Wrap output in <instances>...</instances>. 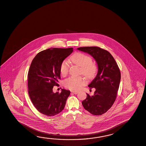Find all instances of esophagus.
I'll use <instances>...</instances> for the list:
<instances>
[{
    "label": "esophagus",
    "mask_w": 146,
    "mask_h": 146,
    "mask_svg": "<svg viewBox=\"0 0 146 146\" xmlns=\"http://www.w3.org/2000/svg\"><path fill=\"white\" fill-rule=\"evenodd\" d=\"M71 92L72 93H73V94H78V91H72Z\"/></svg>",
    "instance_id": "34e87169"
}]
</instances>
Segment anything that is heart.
Here are the masks:
<instances>
[{
	"instance_id": "obj_1",
	"label": "heart",
	"mask_w": 146,
	"mask_h": 146,
	"mask_svg": "<svg viewBox=\"0 0 146 146\" xmlns=\"http://www.w3.org/2000/svg\"><path fill=\"white\" fill-rule=\"evenodd\" d=\"M71 60L73 63L81 66V74L84 75L88 79L94 78L97 71L96 65L92 62L91 56L81 52H76L72 55ZM69 65L68 62L64 60L60 66V73L65 76L68 73ZM86 81L82 76H72L66 79L64 82L65 88L72 91H78L86 84Z\"/></svg>"
}]
</instances>
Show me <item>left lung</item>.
<instances>
[{"mask_svg": "<svg viewBox=\"0 0 146 146\" xmlns=\"http://www.w3.org/2000/svg\"><path fill=\"white\" fill-rule=\"evenodd\" d=\"M92 55L97 62L98 73L89 88H95L94 95L87 94L83 107L94 115H102L109 110L116 98L120 84V70L113 56L107 50L97 46L78 48Z\"/></svg>", "mask_w": 146, "mask_h": 146, "instance_id": "1", "label": "left lung"}]
</instances>
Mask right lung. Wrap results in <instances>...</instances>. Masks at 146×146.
I'll use <instances>...</instances> for the list:
<instances>
[{
	"label": "right lung",
	"instance_id": "add662e5",
	"mask_svg": "<svg viewBox=\"0 0 146 146\" xmlns=\"http://www.w3.org/2000/svg\"><path fill=\"white\" fill-rule=\"evenodd\" d=\"M73 51L72 48L46 49L38 53L31 63L27 76L28 94L36 109L47 116L62 111L70 94L64 89L54 93L53 88L58 85L62 62Z\"/></svg>",
	"mask_w": 146,
	"mask_h": 146
}]
</instances>
